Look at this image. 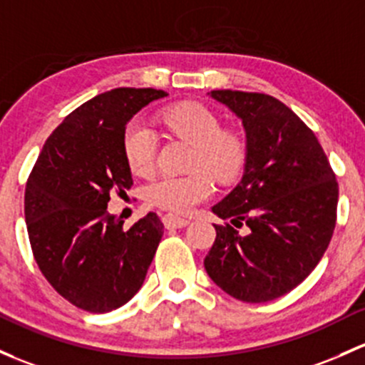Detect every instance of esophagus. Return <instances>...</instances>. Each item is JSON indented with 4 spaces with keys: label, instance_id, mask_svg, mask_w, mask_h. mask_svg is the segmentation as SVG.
I'll use <instances>...</instances> for the list:
<instances>
[{
    "label": "esophagus",
    "instance_id": "esophagus-1",
    "mask_svg": "<svg viewBox=\"0 0 365 365\" xmlns=\"http://www.w3.org/2000/svg\"><path fill=\"white\" fill-rule=\"evenodd\" d=\"M163 222L164 225H166L168 229H176V227H185V225L190 224L189 218H183V217H178V215H173V213H168L163 217Z\"/></svg>",
    "mask_w": 365,
    "mask_h": 365
}]
</instances>
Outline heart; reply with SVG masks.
Returning <instances> with one entry per match:
<instances>
[{
    "instance_id": "heart-1",
    "label": "heart",
    "mask_w": 365,
    "mask_h": 365,
    "mask_svg": "<svg viewBox=\"0 0 365 365\" xmlns=\"http://www.w3.org/2000/svg\"><path fill=\"white\" fill-rule=\"evenodd\" d=\"M168 128L178 134L195 152L190 168L195 173L185 176L163 175L147 187V199L159 208L185 213L213 192V178L231 180L245 163V143L237 134L222 131L220 120L212 110L197 103L175 106L164 117ZM122 147L134 175H148L155 164V133L145 120L134 118L128 124Z\"/></svg>"
}]
</instances>
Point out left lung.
Listing matches in <instances>:
<instances>
[{"label": "left lung", "mask_w": 365, "mask_h": 365, "mask_svg": "<svg viewBox=\"0 0 365 365\" xmlns=\"http://www.w3.org/2000/svg\"><path fill=\"white\" fill-rule=\"evenodd\" d=\"M210 96L241 118L247 157L241 182L212 208L229 222L215 224L205 269L237 301H273L304 282L331 243L336 175L314 133L273 96ZM243 225L249 231L241 235Z\"/></svg>", "instance_id": "8db88e82"}]
</instances>
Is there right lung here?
<instances>
[{
    "mask_svg": "<svg viewBox=\"0 0 365 365\" xmlns=\"http://www.w3.org/2000/svg\"><path fill=\"white\" fill-rule=\"evenodd\" d=\"M164 96L120 87L89 99L53 129L31 171L24 215L34 260L76 308L108 313L143 285L163 222L150 212L124 229L106 206L110 194L133 185L122 147L125 124Z\"/></svg>",
    "mask_w": 365,
    "mask_h": 365,
    "instance_id": "right-lung-1",
    "label": "right lung"
}]
</instances>
